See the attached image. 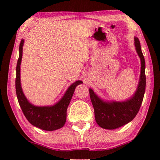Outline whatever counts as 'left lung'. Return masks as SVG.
<instances>
[{"label":"left lung","instance_id":"obj_1","mask_svg":"<svg viewBox=\"0 0 160 160\" xmlns=\"http://www.w3.org/2000/svg\"><path fill=\"white\" fill-rule=\"evenodd\" d=\"M135 49L141 61L140 81L137 90L131 99L124 102H104L90 89V99L94 107L97 123L105 129H116L133 119L141 106L145 91V62L139 39L134 38Z\"/></svg>","mask_w":160,"mask_h":160}]
</instances>
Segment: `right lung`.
Segmentation results:
<instances>
[{
  "label": "right lung",
  "instance_id": "obj_1",
  "mask_svg": "<svg viewBox=\"0 0 160 160\" xmlns=\"http://www.w3.org/2000/svg\"><path fill=\"white\" fill-rule=\"evenodd\" d=\"M24 39L20 44V56L16 67L15 89L19 104L26 118L32 125L44 131H55L62 128L66 121L67 109L72 99L76 86L82 82L78 80L70 85L60 101L51 107H36L32 105L24 94L20 83V64L22 57V47Z\"/></svg>",
  "mask_w": 160,
  "mask_h": 160
}]
</instances>
